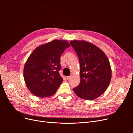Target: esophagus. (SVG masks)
Segmentation results:
<instances>
[{
	"mask_svg": "<svg viewBox=\"0 0 133 133\" xmlns=\"http://www.w3.org/2000/svg\"><path fill=\"white\" fill-rule=\"evenodd\" d=\"M71 75H70V76H67L66 77V79L67 80H69L70 79H71Z\"/></svg>",
	"mask_w": 133,
	"mask_h": 133,
	"instance_id": "obj_1",
	"label": "esophagus"
}]
</instances>
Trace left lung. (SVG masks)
<instances>
[{
    "label": "left lung",
    "mask_w": 133,
    "mask_h": 133,
    "mask_svg": "<svg viewBox=\"0 0 133 133\" xmlns=\"http://www.w3.org/2000/svg\"><path fill=\"white\" fill-rule=\"evenodd\" d=\"M70 44L77 54L80 63V83L73 88L82 99L92 100L106 90L111 79V69L104 51L91 43L71 41Z\"/></svg>",
    "instance_id": "left-lung-1"
}]
</instances>
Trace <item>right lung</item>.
<instances>
[{
    "instance_id": "add662e5",
    "label": "right lung",
    "mask_w": 133,
    "mask_h": 133,
    "mask_svg": "<svg viewBox=\"0 0 133 133\" xmlns=\"http://www.w3.org/2000/svg\"><path fill=\"white\" fill-rule=\"evenodd\" d=\"M70 46L65 40H53L38 46L24 67V79L31 94L39 98L54 94L63 82L59 71L60 57Z\"/></svg>"
}]
</instances>
